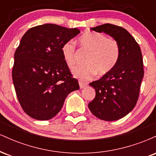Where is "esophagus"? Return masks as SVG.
Listing matches in <instances>:
<instances>
[{
	"label": "esophagus",
	"mask_w": 156,
	"mask_h": 156,
	"mask_svg": "<svg viewBox=\"0 0 156 156\" xmlns=\"http://www.w3.org/2000/svg\"><path fill=\"white\" fill-rule=\"evenodd\" d=\"M79 86H80V89H83L84 87H86L87 86V83H83V82L79 81Z\"/></svg>",
	"instance_id": "1"
}]
</instances>
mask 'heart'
Here are the masks:
<instances>
[{
    "mask_svg": "<svg viewBox=\"0 0 156 156\" xmlns=\"http://www.w3.org/2000/svg\"><path fill=\"white\" fill-rule=\"evenodd\" d=\"M83 49L90 52L85 60L87 65L78 67L73 72L76 78L82 80L92 79L96 73L104 76L114 69L119 56V47L115 39L96 31H87L78 39ZM62 55L69 69L76 66V46L72 41L65 42L62 47Z\"/></svg>",
    "mask_w": 156,
    "mask_h": 156,
    "instance_id": "1",
    "label": "heart"
}]
</instances>
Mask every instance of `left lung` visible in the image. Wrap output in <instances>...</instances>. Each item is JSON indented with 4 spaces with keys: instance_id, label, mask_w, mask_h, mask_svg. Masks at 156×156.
<instances>
[{
    "instance_id": "8db88e82",
    "label": "left lung",
    "mask_w": 156,
    "mask_h": 156,
    "mask_svg": "<svg viewBox=\"0 0 156 156\" xmlns=\"http://www.w3.org/2000/svg\"><path fill=\"white\" fill-rule=\"evenodd\" d=\"M91 29L115 39L119 44V56L111 72L89 83L96 94L89 103V108L102 120H117L133 110L139 98L144 77L140 47L129 32L120 26L106 23Z\"/></svg>"
}]
</instances>
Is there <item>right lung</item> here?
Returning <instances> with one entry per match:
<instances>
[{"label": "right lung", "mask_w": 156, "mask_h": 156, "mask_svg": "<svg viewBox=\"0 0 156 156\" xmlns=\"http://www.w3.org/2000/svg\"><path fill=\"white\" fill-rule=\"evenodd\" d=\"M80 31L55 24L30 28L15 53L12 80L20 104L38 120L54 117L70 92L79 89L62 55V45Z\"/></svg>", "instance_id": "obj_1"}]
</instances>
